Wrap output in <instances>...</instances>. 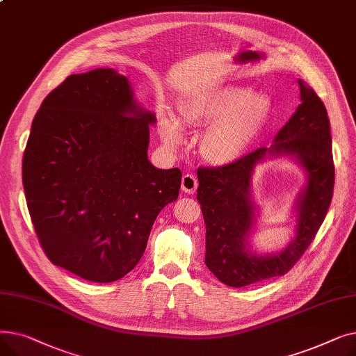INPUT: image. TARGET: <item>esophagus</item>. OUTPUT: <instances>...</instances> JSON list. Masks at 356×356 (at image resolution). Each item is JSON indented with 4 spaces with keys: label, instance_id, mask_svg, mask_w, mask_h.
<instances>
[{
    "label": "esophagus",
    "instance_id": "esophagus-1",
    "mask_svg": "<svg viewBox=\"0 0 356 356\" xmlns=\"http://www.w3.org/2000/svg\"><path fill=\"white\" fill-rule=\"evenodd\" d=\"M197 189V180L193 175H184L181 179V191L184 193L193 195Z\"/></svg>",
    "mask_w": 356,
    "mask_h": 356
}]
</instances>
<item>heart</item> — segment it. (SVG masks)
<instances>
[{
  "label": "heart",
  "mask_w": 356,
  "mask_h": 356,
  "mask_svg": "<svg viewBox=\"0 0 356 356\" xmlns=\"http://www.w3.org/2000/svg\"><path fill=\"white\" fill-rule=\"evenodd\" d=\"M274 115V102L266 93L239 85L200 89L180 106L181 121L203 129L200 154L215 165H229L247 154ZM163 141L173 148L183 141L180 120L165 112L160 120Z\"/></svg>",
  "instance_id": "obj_1"
}]
</instances>
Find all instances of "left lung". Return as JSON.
Segmentation results:
<instances>
[{
    "mask_svg": "<svg viewBox=\"0 0 356 356\" xmlns=\"http://www.w3.org/2000/svg\"><path fill=\"white\" fill-rule=\"evenodd\" d=\"M297 82L300 105L271 147H261L229 165L197 170V200L207 225L204 264L229 287L250 286L290 271L310 245L330 207L334 167L327 112L305 81ZM273 158H289L302 168L307 180L293 205L292 241L280 252L258 253L250 244L259 217L250 184L256 165Z\"/></svg>",
    "mask_w": 356,
    "mask_h": 356,
    "instance_id": "1",
    "label": "left lung"
}]
</instances>
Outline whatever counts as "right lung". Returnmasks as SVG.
I'll use <instances>...</instances> for the list:
<instances>
[{
    "mask_svg": "<svg viewBox=\"0 0 356 356\" xmlns=\"http://www.w3.org/2000/svg\"><path fill=\"white\" fill-rule=\"evenodd\" d=\"M156 121L128 78L109 67L70 74L42 102L23 157V186L54 266L112 283L138 264L181 181L179 168L148 160Z\"/></svg>",
    "mask_w": 356,
    "mask_h": 356,
    "instance_id": "right-lung-1",
    "label": "right lung"
}]
</instances>
